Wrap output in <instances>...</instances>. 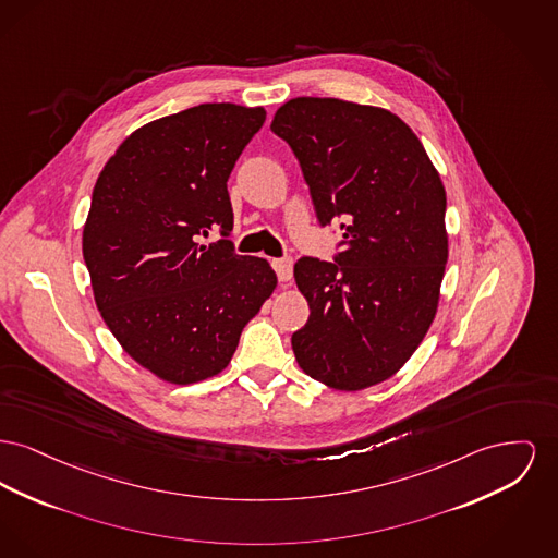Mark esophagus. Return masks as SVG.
I'll use <instances>...</instances> for the list:
<instances>
[{
	"mask_svg": "<svg viewBox=\"0 0 558 558\" xmlns=\"http://www.w3.org/2000/svg\"><path fill=\"white\" fill-rule=\"evenodd\" d=\"M271 265H274V269H276L280 282H289V280H291V276H293V259H291V257L274 259Z\"/></svg>",
	"mask_w": 558,
	"mask_h": 558,
	"instance_id": "34e87169",
	"label": "esophagus"
}]
</instances>
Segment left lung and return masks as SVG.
Masks as SVG:
<instances>
[{
    "label": "left lung",
    "mask_w": 558,
    "mask_h": 558,
    "mask_svg": "<svg viewBox=\"0 0 558 558\" xmlns=\"http://www.w3.org/2000/svg\"><path fill=\"white\" fill-rule=\"evenodd\" d=\"M271 132L295 154L320 228L339 223L332 262L301 257L310 318L299 366L337 390L375 386L411 359L434 320L447 263V197L422 141L386 109L284 102Z\"/></svg>",
    "instance_id": "obj_1"
}]
</instances>
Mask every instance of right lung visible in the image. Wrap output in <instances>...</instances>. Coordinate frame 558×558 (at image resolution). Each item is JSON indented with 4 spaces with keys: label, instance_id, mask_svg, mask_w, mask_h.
Listing matches in <instances>:
<instances>
[{
    "label": "right lung",
    "instance_id": "obj_1",
    "mask_svg": "<svg viewBox=\"0 0 558 558\" xmlns=\"http://www.w3.org/2000/svg\"><path fill=\"white\" fill-rule=\"evenodd\" d=\"M263 122L262 107L202 102L132 132L97 179L82 240L95 301L120 345L166 381L221 373L276 289L269 263L230 240L228 179ZM213 230L222 240L199 245Z\"/></svg>",
    "mask_w": 558,
    "mask_h": 558
}]
</instances>
